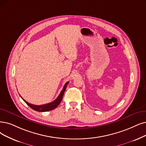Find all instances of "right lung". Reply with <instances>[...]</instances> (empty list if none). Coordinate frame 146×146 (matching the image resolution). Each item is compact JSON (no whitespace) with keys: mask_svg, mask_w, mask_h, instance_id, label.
Returning a JSON list of instances; mask_svg holds the SVG:
<instances>
[{"mask_svg":"<svg viewBox=\"0 0 146 146\" xmlns=\"http://www.w3.org/2000/svg\"><path fill=\"white\" fill-rule=\"evenodd\" d=\"M69 83V81H68V82H66L65 83V84L63 86V88L62 89V90L61 91L60 95L58 96V97L56 99V100L51 102L50 103H48V104H44V105H41V106H36V105H33V104H31L30 103L27 102V101H26L25 100H23L24 101L28 106L30 107L32 109L35 110V111H39V112H44V111H50V110H54V108H56L58 106H59V104L60 103V102L62 101V98H63V94H64V92H65V90H66V86Z\"/></svg>","mask_w":146,"mask_h":146,"instance_id":"obj_1","label":"right lung"}]
</instances>
